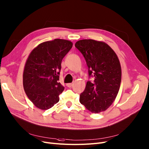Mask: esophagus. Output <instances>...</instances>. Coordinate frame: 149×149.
<instances>
[{
    "label": "esophagus",
    "instance_id": "1",
    "mask_svg": "<svg viewBox=\"0 0 149 149\" xmlns=\"http://www.w3.org/2000/svg\"><path fill=\"white\" fill-rule=\"evenodd\" d=\"M66 86L69 88H71L72 86H73V84L72 83H67L66 84Z\"/></svg>",
    "mask_w": 149,
    "mask_h": 149
}]
</instances>
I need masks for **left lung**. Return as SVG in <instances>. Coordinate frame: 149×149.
<instances>
[{"label":"left lung","mask_w":149,"mask_h":149,"mask_svg":"<svg viewBox=\"0 0 149 149\" xmlns=\"http://www.w3.org/2000/svg\"><path fill=\"white\" fill-rule=\"evenodd\" d=\"M75 46L85 57L89 75L95 77L94 84L87 82L80 102L93 113L104 111L112 105L120 88L122 70L118 57L103 41L82 40Z\"/></svg>","instance_id":"obj_1"}]
</instances>
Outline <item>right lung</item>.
<instances>
[{
  "mask_svg": "<svg viewBox=\"0 0 149 149\" xmlns=\"http://www.w3.org/2000/svg\"><path fill=\"white\" fill-rule=\"evenodd\" d=\"M73 43L62 39L43 42L34 48L25 62L23 86L38 108L46 110L59 102L64 87L58 82L61 64Z\"/></svg>",
  "mask_w": 149,
  "mask_h": 149,
  "instance_id": "right-lung-1",
  "label": "right lung"
}]
</instances>
